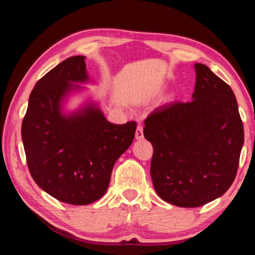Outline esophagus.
<instances>
[{"label": "esophagus", "instance_id": "obj_1", "mask_svg": "<svg viewBox=\"0 0 255 255\" xmlns=\"http://www.w3.org/2000/svg\"><path fill=\"white\" fill-rule=\"evenodd\" d=\"M136 139L137 140H141L143 139V128L141 125H138L137 130H136Z\"/></svg>", "mask_w": 255, "mask_h": 255}]
</instances>
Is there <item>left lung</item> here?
<instances>
[{"mask_svg": "<svg viewBox=\"0 0 255 255\" xmlns=\"http://www.w3.org/2000/svg\"><path fill=\"white\" fill-rule=\"evenodd\" d=\"M191 102L160 106L144 121L153 147L150 173L159 196L178 207H199L234 183L245 141L234 91L202 63H195Z\"/></svg>", "mask_w": 255, "mask_h": 255, "instance_id": "obj_1", "label": "left lung"}]
</instances>
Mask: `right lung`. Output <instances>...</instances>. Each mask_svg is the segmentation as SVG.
Here are the masks:
<instances>
[{"label": "right lung", "mask_w": 255, "mask_h": 255, "mask_svg": "<svg viewBox=\"0 0 255 255\" xmlns=\"http://www.w3.org/2000/svg\"><path fill=\"white\" fill-rule=\"evenodd\" d=\"M84 56L70 57L32 89L21 124L27 165L36 184L60 202L88 205L110 185L114 164L131 144L136 122L115 125L91 103L66 115L61 104L73 83L90 80Z\"/></svg>", "instance_id": "right-lung-1"}]
</instances>
